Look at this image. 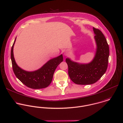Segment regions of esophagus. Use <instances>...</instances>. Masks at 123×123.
I'll return each mask as SVG.
<instances>
[{
	"mask_svg": "<svg viewBox=\"0 0 123 123\" xmlns=\"http://www.w3.org/2000/svg\"><path fill=\"white\" fill-rule=\"evenodd\" d=\"M64 55L65 56H67V55H68V54H69V53H68V51H65V52H64Z\"/></svg>",
	"mask_w": 123,
	"mask_h": 123,
	"instance_id": "34e87169",
	"label": "esophagus"
}]
</instances>
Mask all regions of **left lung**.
<instances>
[{
  "instance_id": "8db88e82",
  "label": "left lung",
  "mask_w": 123,
  "mask_h": 123,
  "mask_svg": "<svg viewBox=\"0 0 123 123\" xmlns=\"http://www.w3.org/2000/svg\"><path fill=\"white\" fill-rule=\"evenodd\" d=\"M95 35L97 49L93 60L86 64L74 62L66 59L68 66V74L71 80L78 85H90L98 81L106 72L108 64L109 48L102 33L93 28Z\"/></svg>"
}]
</instances>
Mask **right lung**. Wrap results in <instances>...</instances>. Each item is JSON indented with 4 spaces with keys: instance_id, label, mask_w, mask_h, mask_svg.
I'll return each instance as SVG.
<instances>
[{
    "instance_id": "1",
    "label": "right lung",
    "mask_w": 123,
    "mask_h": 123,
    "mask_svg": "<svg viewBox=\"0 0 123 123\" xmlns=\"http://www.w3.org/2000/svg\"><path fill=\"white\" fill-rule=\"evenodd\" d=\"M16 37L11 49V60L12 68L16 76L24 85L33 89H41L47 87L51 83L54 73L63 61L62 55L49 61L40 69L33 72L26 71L18 66L13 55V47Z\"/></svg>"
}]
</instances>
